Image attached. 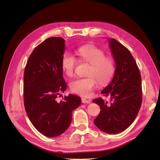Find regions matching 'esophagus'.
I'll list each match as a JSON object with an SVG mask.
<instances>
[{
	"mask_svg": "<svg viewBox=\"0 0 160 160\" xmlns=\"http://www.w3.org/2000/svg\"><path fill=\"white\" fill-rule=\"evenodd\" d=\"M81 101H82V103H91L90 100H88V99H86L85 98H82Z\"/></svg>",
	"mask_w": 160,
	"mask_h": 160,
	"instance_id": "34e87169",
	"label": "esophagus"
}]
</instances>
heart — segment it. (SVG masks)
Masks as SVG:
<instances>
[{"mask_svg":"<svg viewBox=\"0 0 160 160\" xmlns=\"http://www.w3.org/2000/svg\"><path fill=\"white\" fill-rule=\"evenodd\" d=\"M76 54L82 61L89 63L90 67L87 72L88 76L72 81L70 88L73 93L88 98L98 87V80L101 85L110 81L115 70V62L112 58L106 56L104 51L91 44L79 47ZM77 65L76 57L71 52H65L61 59V67L67 76H74Z\"/></svg>","mask_w":160,"mask_h":160,"instance_id":"obj_1","label":"heart"}]
</instances>
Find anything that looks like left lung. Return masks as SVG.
Instances as JSON below:
<instances>
[{"label": "left lung", "instance_id": "1", "mask_svg": "<svg viewBox=\"0 0 160 160\" xmlns=\"http://www.w3.org/2000/svg\"><path fill=\"white\" fill-rule=\"evenodd\" d=\"M115 61V71L110 84L101 91L110 103L101 98L93 100L100 113L94 123L103 132L114 134L123 132L138 114L142 101V78L134 58L126 47L114 38L109 40Z\"/></svg>", "mask_w": 160, "mask_h": 160}]
</instances>
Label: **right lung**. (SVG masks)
<instances>
[{
    "mask_svg": "<svg viewBox=\"0 0 160 160\" xmlns=\"http://www.w3.org/2000/svg\"><path fill=\"white\" fill-rule=\"evenodd\" d=\"M65 47L61 37L47 38L33 50L24 72L27 114L33 126L49 138L65 132L71 122L72 111L81 103L79 97L74 95L57 101L58 95L67 89L61 67Z\"/></svg>",
    "mask_w": 160,
    "mask_h": 160,
    "instance_id": "add662e5",
    "label": "right lung"
}]
</instances>
